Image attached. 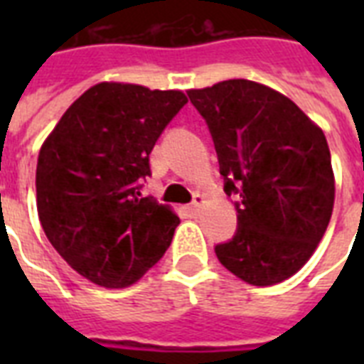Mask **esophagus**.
Instances as JSON below:
<instances>
[{"label": "esophagus", "mask_w": 364, "mask_h": 364, "mask_svg": "<svg viewBox=\"0 0 364 364\" xmlns=\"http://www.w3.org/2000/svg\"><path fill=\"white\" fill-rule=\"evenodd\" d=\"M204 204H205V196H204V194L196 193V194H194L193 204L188 205V211H191L193 215H198L200 210H202V205H204Z\"/></svg>", "instance_id": "obj_1"}]
</instances>
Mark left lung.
<instances>
[{"label":"left lung","instance_id":"obj_1","mask_svg":"<svg viewBox=\"0 0 364 364\" xmlns=\"http://www.w3.org/2000/svg\"><path fill=\"white\" fill-rule=\"evenodd\" d=\"M208 122L227 194H238V230L217 259L249 285L294 276L327 230L334 173L327 137L293 100L274 88L228 79L191 88Z\"/></svg>","mask_w":364,"mask_h":364}]
</instances>
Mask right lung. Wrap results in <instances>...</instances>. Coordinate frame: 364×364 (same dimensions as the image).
<instances>
[{
	"label": "right lung",
	"mask_w": 364,
	"mask_h": 364,
	"mask_svg": "<svg viewBox=\"0 0 364 364\" xmlns=\"http://www.w3.org/2000/svg\"><path fill=\"white\" fill-rule=\"evenodd\" d=\"M185 104L181 90L98 82L43 141L39 221L60 257L88 282L130 287L170 247L179 217L143 198L139 179L151 173L149 154Z\"/></svg>",
	"instance_id": "obj_1"
}]
</instances>
